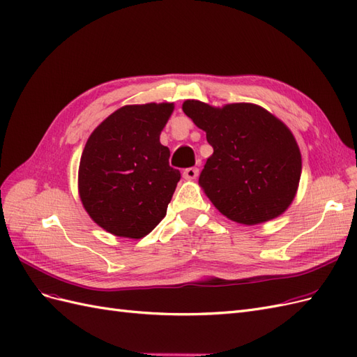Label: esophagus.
<instances>
[{"mask_svg": "<svg viewBox=\"0 0 357 357\" xmlns=\"http://www.w3.org/2000/svg\"><path fill=\"white\" fill-rule=\"evenodd\" d=\"M198 174H199V169H198V168H195V167L186 168L185 171H183V177H185L186 180H193V178H197V177H198Z\"/></svg>", "mask_w": 357, "mask_h": 357, "instance_id": "obj_1", "label": "esophagus"}]
</instances>
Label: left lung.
<instances>
[{
    "label": "left lung",
    "mask_w": 357,
    "mask_h": 357,
    "mask_svg": "<svg viewBox=\"0 0 357 357\" xmlns=\"http://www.w3.org/2000/svg\"><path fill=\"white\" fill-rule=\"evenodd\" d=\"M183 112L207 134L213 155L199 183L226 218L243 225L271 220L294 201L301 178V152L287 126L255 104L215 109L188 100Z\"/></svg>",
    "instance_id": "8db88e82"
}]
</instances>
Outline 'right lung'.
I'll use <instances>...</instances> for the list:
<instances>
[{
    "label": "right lung",
    "instance_id": "obj_1",
    "mask_svg": "<svg viewBox=\"0 0 357 357\" xmlns=\"http://www.w3.org/2000/svg\"><path fill=\"white\" fill-rule=\"evenodd\" d=\"M174 105H125L91 134L80 159L79 192L95 223L143 238L165 218L180 180L159 142Z\"/></svg>",
    "mask_w": 357,
    "mask_h": 357
}]
</instances>
